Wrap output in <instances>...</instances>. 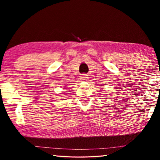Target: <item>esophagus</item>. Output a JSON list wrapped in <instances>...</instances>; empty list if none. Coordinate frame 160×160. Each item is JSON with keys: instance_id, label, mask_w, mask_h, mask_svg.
Segmentation results:
<instances>
[{"instance_id": "34e87169", "label": "esophagus", "mask_w": 160, "mask_h": 160, "mask_svg": "<svg viewBox=\"0 0 160 160\" xmlns=\"http://www.w3.org/2000/svg\"><path fill=\"white\" fill-rule=\"evenodd\" d=\"M80 79L82 81H86L87 80H88V75H87L86 74H82V75H81Z\"/></svg>"}]
</instances>
